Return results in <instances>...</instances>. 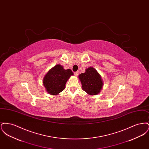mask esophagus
<instances>
[{"instance_id":"esophagus-1","label":"esophagus","mask_w":149,"mask_h":149,"mask_svg":"<svg viewBox=\"0 0 149 149\" xmlns=\"http://www.w3.org/2000/svg\"><path fill=\"white\" fill-rule=\"evenodd\" d=\"M78 74H79V72L78 71H77V72H74V75H75V76H78Z\"/></svg>"}]
</instances>
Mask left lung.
Returning a JSON list of instances; mask_svg holds the SVG:
<instances>
[{"label":"left lung","instance_id":"left-lung-1","mask_svg":"<svg viewBox=\"0 0 149 149\" xmlns=\"http://www.w3.org/2000/svg\"><path fill=\"white\" fill-rule=\"evenodd\" d=\"M78 78L81 83L82 89L89 95L99 94L103 88V81L101 75L93 67L86 69L85 72L80 74Z\"/></svg>","mask_w":149,"mask_h":149}]
</instances>
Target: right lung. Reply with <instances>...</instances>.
<instances>
[{
    "instance_id": "obj_1",
    "label": "right lung",
    "mask_w": 149,
    "mask_h": 149,
    "mask_svg": "<svg viewBox=\"0 0 149 149\" xmlns=\"http://www.w3.org/2000/svg\"><path fill=\"white\" fill-rule=\"evenodd\" d=\"M74 74L70 69L65 70L57 64L50 69L43 79V84L50 95H56L63 91L68 80Z\"/></svg>"
}]
</instances>
